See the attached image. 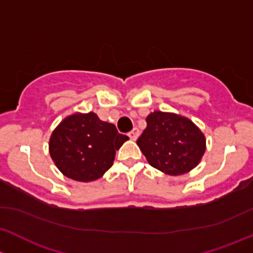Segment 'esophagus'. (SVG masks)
<instances>
[{
    "mask_svg": "<svg viewBox=\"0 0 253 253\" xmlns=\"http://www.w3.org/2000/svg\"><path fill=\"white\" fill-rule=\"evenodd\" d=\"M139 134H140L139 129H137V127H134V129H132L131 131L129 132V137H130V139L134 140V141H135V140H136L137 137H139Z\"/></svg>",
    "mask_w": 253,
    "mask_h": 253,
    "instance_id": "1",
    "label": "esophagus"
}]
</instances>
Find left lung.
Returning a JSON list of instances; mask_svg holds the SVG:
<instances>
[{
  "label": "left lung",
  "mask_w": 253,
  "mask_h": 253,
  "mask_svg": "<svg viewBox=\"0 0 253 253\" xmlns=\"http://www.w3.org/2000/svg\"><path fill=\"white\" fill-rule=\"evenodd\" d=\"M147 126L136 144L153 168L168 175H181L199 166L206 137L192 121L169 112H151Z\"/></svg>",
  "instance_id": "left-lung-1"
}]
</instances>
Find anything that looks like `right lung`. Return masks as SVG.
<instances>
[{
    "label": "right lung",
    "mask_w": 253,
    "mask_h": 253,
    "mask_svg": "<svg viewBox=\"0 0 253 253\" xmlns=\"http://www.w3.org/2000/svg\"><path fill=\"white\" fill-rule=\"evenodd\" d=\"M129 140L93 112L66 117L52 131L48 151L63 175L83 183L100 179L113 165L116 151Z\"/></svg>",
    "instance_id": "1"
}]
</instances>
